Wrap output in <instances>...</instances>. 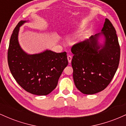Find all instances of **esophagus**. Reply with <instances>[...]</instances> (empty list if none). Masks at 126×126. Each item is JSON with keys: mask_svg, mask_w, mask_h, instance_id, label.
<instances>
[{"mask_svg": "<svg viewBox=\"0 0 126 126\" xmlns=\"http://www.w3.org/2000/svg\"><path fill=\"white\" fill-rule=\"evenodd\" d=\"M72 57L70 55H68L67 56V60H68V62H69V63H70L72 61Z\"/></svg>", "mask_w": 126, "mask_h": 126, "instance_id": "esophagus-1", "label": "esophagus"}]
</instances>
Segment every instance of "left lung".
<instances>
[{"instance_id":"left-lung-1","label":"left lung","mask_w":126,"mask_h":126,"mask_svg":"<svg viewBox=\"0 0 126 126\" xmlns=\"http://www.w3.org/2000/svg\"><path fill=\"white\" fill-rule=\"evenodd\" d=\"M101 34L76 43L72 47L73 78L76 87L84 94H94L110 84L116 72L120 57V47L115 28L105 19ZM101 34L105 43L99 49L97 40Z\"/></svg>"}]
</instances>
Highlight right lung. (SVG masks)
I'll list each match as a JSON object with an SVG mask.
<instances>
[{"label": "right lung", "mask_w": 126, "mask_h": 126, "mask_svg": "<svg viewBox=\"0 0 126 126\" xmlns=\"http://www.w3.org/2000/svg\"><path fill=\"white\" fill-rule=\"evenodd\" d=\"M25 22H19L11 37L8 51L9 67L24 90L37 95H48L56 88L62 72L67 66V53L50 50L32 55L25 53L18 40L19 27Z\"/></svg>", "instance_id": "obj_1"}]
</instances>
